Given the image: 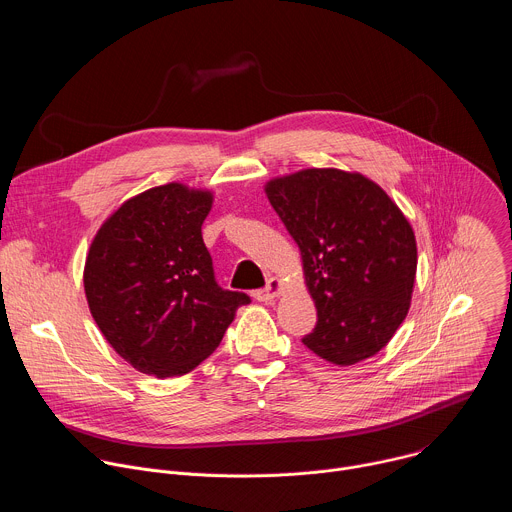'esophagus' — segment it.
<instances>
[{
    "mask_svg": "<svg viewBox=\"0 0 512 512\" xmlns=\"http://www.w3.org/2000/svg\"><path fill=\"white\" fill-rule=\"evenodd\" d=\"M281 289H283L281 279H277V277H269L267 287L257 289L253 296H255V300H259V302H271V300H275V298L281 294Z\"/></svg>",
    "mask_w": 512,
    "mask_h": 512,
    "instance_id": "34e87169",
    "label": "esophagus"
}]
</instances>
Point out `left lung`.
<instances>
[{
	"instance_id": "left-lung-1",
	"label": "left lung",
	"mask_w": 512,
	"mask_h": 512,
	"mask_svg": "<svg viewBox=\"0 0 512 512\" xmlns=\"http://www.w3.org/2000/svg\"><path fill=\"white\" fill-rule=\"evenodd\" d=\"M265 194L300 247L318 310L302 342L338 367L375 356L411 306L417 243L401 208L371 178L338 168L271 178Z\"/></svg>"
}]
</instances>
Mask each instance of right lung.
I'll return each instance as SVG.
<instances>
[{
    "label": "right lung",
    "instance_id": "add662e5",
    "mask_svg": "<svg viewBox=\"0 0 512 512\" xmlns=\"http://www.w3.org/2000/svg\"><path fill=\"white\" fill-rule=\"evenodd\" d=\"M214 194L170 182L125 200L97 231L85 296L105 340L158 379L194 371L249 296L218 287L202 241Z\"/></svg>",
    "mask_w": 512,
    "mask_h": 512
}]
</instances>
